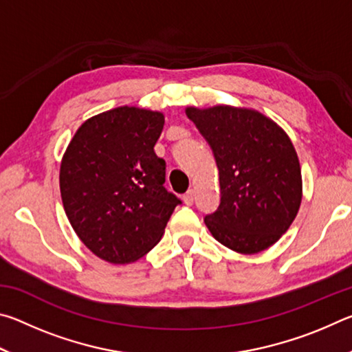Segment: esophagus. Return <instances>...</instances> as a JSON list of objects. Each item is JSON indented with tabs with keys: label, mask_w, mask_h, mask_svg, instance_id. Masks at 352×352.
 <instances>
[{
	"label": "esophagus",
	"mask_w": 352,
	"mask_h": 352,
	"mask_svg": "<svg viewBox=\"0 0 352 352\" xmlns=\"http://www.w3.org/2000/svg\"><path fill=\"white\" fill-rule=\"evenodd\" d=\"M194 199H195V194H194V190L192 189H189L186 194L183 195V201L186 205H192L194 204Z\"/></svg>",
	"instance_id": "1"
}]
</instances>
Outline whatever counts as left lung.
<instances>
[{
	"label": "left lung",
	"instance_id": "obj_1",
	"mask_svg": "<svg viewBox=\"0 0 352 352\" xmlns=\"http://www.w3.org/2000/svg\"><path fill=\"white\" fill-rule=\"evenodd\" d=\"M186 116L211 146L220 205L205 223L236 253L254 254L281 239L302 199L300 160L289 135L245 107H188Z\"/></svg>",
	"mask_w": 352,
	"mask_h": 352
}]
</instances>
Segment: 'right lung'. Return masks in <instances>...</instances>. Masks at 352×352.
I'll use <instances>...</instances> for the list:
<instances>
[{
	"label": "right lung",
	"mask_w": 352,
	"mask_h": 352,
	"mask_svg": "<svg viewBox=\"0 0 352 352\" xmlns=\"http://www.w3.org/2000/svg\"><path fill=\"white\" fill-rule=\"evenodd\" d=\"M163 126L162 111L118 107L87 119L63 153L65 212L83 245L110 264L151 252L180 204L153 151Z\"/></svg>",
	"instance_id": "1"
}]
</instances>
